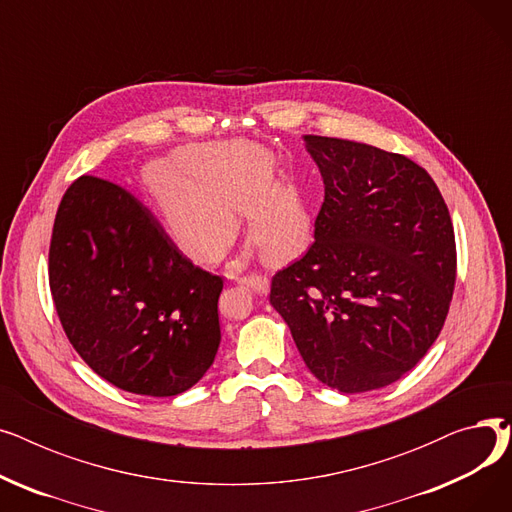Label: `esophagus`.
<instances>
[{
    "mask_svg": "<svg viewBox=\"0 0 512 512\" xmlns=\"http://www.w3.org/2000/svg\"><path fill=\"white\" fill-rule=\"evenodd\" d=\"M238 284H240V286H247V288L253 290L255 294H267V292H270V280H267L265 276H259V274L240 278Z\"/></svg>",
    "mask_w": 512,
    "mask_h": 512,
    "instance_id": "obj_1",
    "label": "esophagus"
}]
</instances>
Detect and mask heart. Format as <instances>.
<instances>
[{
	"mask_svg": "<svg viewBox=\"0 0 512 512\" xmlns=\"http://www.w3.org/2000/svg\"><path fill=\"white\" fill-rule=\"evenodd\" d=\"M172 245L195 261H218L238 232L236 213L247 215V234L265 261L282 265L307 236V207L290 180L272 182V157L259 145L188 143L172 159L141 168Z\"/></svg>",
	"mask_w": 512,
	"mask_h": 512,
	"instance_id": "b5f03b06",
	"label": "heart"
}]
</instances>
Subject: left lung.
Wrapping results in <instances>:
<instances>
[{"mask_svg": "<svg viewBox=\"0 0 512 512\" xmlns=\"http://www.w3.org/2000/svg\"><path fill=\"white\" fill-rule=\"evenodd\" d=\"M49 286L76 353L126 392L182 394L220 348L222 278L186 259L114 182L70 184L53 222Z\"/></svg>", "mask_w": 512, "mask_h": 512, "instance_id": "1", "label": "left lung"}]
</instances>
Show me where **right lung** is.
I'll return each mask as SVG.
<instances>
[{
  "label": "right lung",
  "mask_w": 512,
  "mask_h": 512,
  "mask_svg": "<svg viewBox=\"0 0 512 512\" xmlns=\"http://www.w3.org/2000/svg\"><path fill=\"white\" fill-rule=\"evenodd\" d=\"M324 178L309 251L272 278L315 378L346 394L398 382L448 315L456 247L448 207L421 166L365 143L305 134Z\"/></svg>",
  "instance_id": "add662e5"
}]
</instances>
